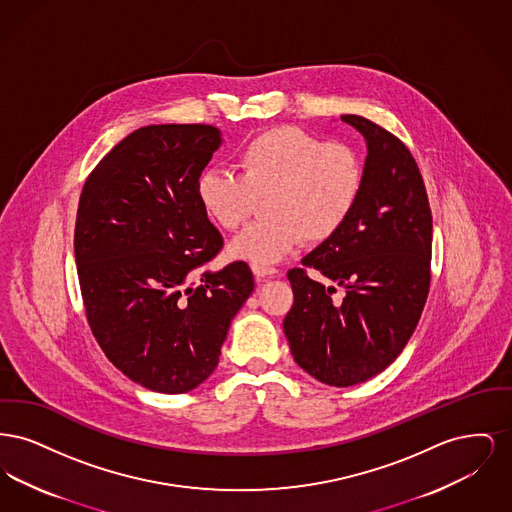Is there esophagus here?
<instances>
[{
  "instance_id": "1",
  "label": "esophagus",
  "mask_w": 512,
  "mask_h": 512,
  "mask_svg": "<svg viewBox=\"0 0 512 512\" xmlns=\"http://www.w3.org/2000/svg\"><path fill=\"white\" fill-rule=\"evenodd\" d=\"M253 268V274H255V278H257V282H263V280H267L268 276H272V274H276V270L274 268L267 267H251Z\"/></svg>"
}]
</instances>
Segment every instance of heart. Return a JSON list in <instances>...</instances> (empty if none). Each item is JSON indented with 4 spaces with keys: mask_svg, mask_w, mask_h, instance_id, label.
I'll use <instances>...</instances> for the list:
<instances>
[{
    "mask_svg": "<svg viewBox=\"0 0 512 512\" xmlns=\"http://www.w3.org/2000/svg\"><path fill=\"white\" fill-rule=\"evenodd\" d=\"M240 174L205 171L197 199L222 230L234 232L261 201L263 219L249 224L228 247L230 257L270 267L303 240L318 244L340 232L365 184L361 153L345 142L297 126L257 134L238 153Z\"/></svg>",
    "mask_w": 512,
    "mask_h": 512,
    "instance_id": "obj_1",
    "label": "heart"
}]
</instances>
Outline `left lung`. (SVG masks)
Instances as JSON below:
<instances>
[{"mask_svg": "<svg viewBox=\"0 0 512 512\" xmlns=\"http://www.w3.org/2000/svg\"><path fill=\"white\" fill-rule=\"evenodd\" d=\"M341 121L365 136V184L351 217L288 270L293 305L284 334L293 359L318 382L347 388L386 370L413 336L430 292L432 211L409 147L359 115ZM346 290L331 301L306 272Z\"/></svg>", "mask_w": 512, "mask_h": 512, "instance_id": "1", "label": "left lung"}]
</instances>
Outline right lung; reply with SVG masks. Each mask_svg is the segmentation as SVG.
<instances>
[{
    "label": "right lung",
    "mask_w": 512,
    "mask_h": 512,
    "mask_svg": "<svg viewBox=\"0 0 512 512\" xmlns=\"http://www.w3.org/2000/svg\"><path fill=\"white\" fill-rule=\"evenodd\" d=\"M219 146L211 124L138 128L80 194L74 257L90 330L147 390L186 393L207 380L255 288L244 261L209 270L224 240L195 186Z\"/></svg>",
    "instance_id": "obj_1"
}]
</instances>
